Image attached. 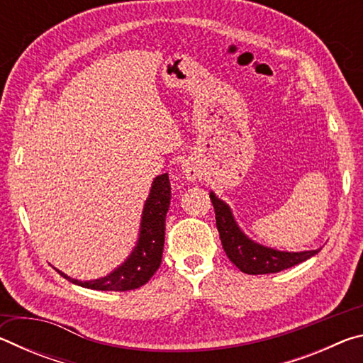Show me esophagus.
Instances as JSON below:
<instances>
[{"mask_svg":"<svg viewBox=\"0 0 363 363\" xmlns=\"http://www.w3.org/2000/svg\"><path fill=\"white\" fill-rule=\"evenodd\" d=\"M182 173L189 181H195L196 177H199V169H196L195 167H190V164H187V167L182 168Z\"/></svg>","mask_w":363,"mask_h":363,"instance_id":"obj_1","label":"esophagus"}]
</instances>
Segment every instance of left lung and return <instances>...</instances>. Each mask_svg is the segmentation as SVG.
Segmentation results:
<instances>
[{"instance_id":"obj_1","label":"left lung","mask_w":363,"mask_h":363,"mask_svg":"<svg viewBox=\"0 0 363 363\" xmlns=\"http://www.w3.org/2000/svg\"><path fill=\"white\" fill-rule=\"evenodd\" d=\"M210 199L213 201L214 213H216V227L225 255L245 274L262 275L280 272V270L290 269L299 262L309 259V257L320 251L311 250L301 251V253H286V251L266 248L262 245L251 242L238 229L237 223L233 220L230 208L223 200H219L213 192L210 194Z\"/></svg>"}]
</instances>
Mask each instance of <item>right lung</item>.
Here are the masks:
<instances>
[{
  "mask_svg": "<svg viewBox=\"0 0 363 363\" xmlns=\"http://www.w3.org/2000/svg\"><path fill=\"white\" fill-rule=\"evenodd\" d=\"M169 200L171 186L168 174H162L153 181L149 199L145 201L143 220H140L138 247L134 248L130 257L118 269H115L112 274H108L107 277L89 281H78L75 279L67 277L60 270H57V272L64 279L72 281V284L91 288V290L128 291L145 285L152 279V275L157 272L160 264H162L164 245V219H167Z\"/></svg>",
  "mask_w": 363,
  "mask_h": 363,
  "instance_id": "add662e5",
  "label": "right lung"
}]
</instances>
